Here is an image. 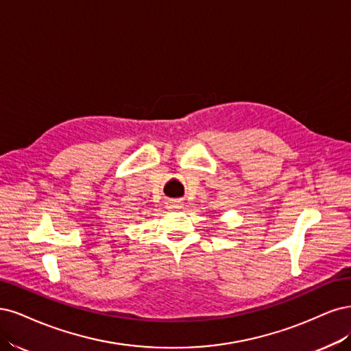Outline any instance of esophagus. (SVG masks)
Listing matches in <instances>:
<instances>
[{
    "instance_id": "esophagus-1",
    "label": "esophagus",
    "mask_w": 351,
    "mask_h": 351,
    "mask_svg": "<svg viewBox=\"0 0 351 351\" xmlns=\"http://www.w3.org/2000/svg\"><path fill=\"white\" fill-rule=\"evenodd\" d=\"M167 207L169 208H180V207H182V204H180V201H178V199H169Z\"/></svg>"
}]
</instances>
